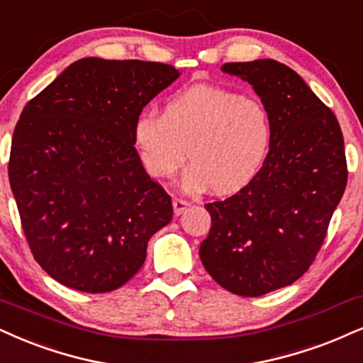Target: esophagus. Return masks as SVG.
Instances as JSON below:
<instances>
[{
	"label": "esophagus",
	"mask_w": 363,
	"mask_h": 363,
	"mask_svg": "<svg viewBox=\"0 0 363 363\" xmlns=\"http://www.w3.org/2000/svg\"><path fill=\"white\" fill-rule=\"evenodd\" d=\"M190 207V203L186 202V200H182V199H174L173 200V210H174V216H182L183 212H185L186 208Z\"/></svg>",
	"instance_id": "obj_1"
}]
</instances>
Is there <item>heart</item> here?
Segmentation results:
<instances>
[{
  "instance_id": "heart-1",
  "label": "heart",
  "mask_w": 363,
  "mask_h": 363,
  "mask_svg": "<svg viewBox=\"0 0 363 363\" xmlns=\"http://www.w3.org/2000/svg\"><path fill=\"white\" fill-rule=\"evenodd\" d=\"M143 167L172 178L190 156L185 185L234 194L264 167L272 143L267 107L254 97L217 86H195L172 97L164 113L145 111L133 126Z\"/></svg>"
}]
</instances>
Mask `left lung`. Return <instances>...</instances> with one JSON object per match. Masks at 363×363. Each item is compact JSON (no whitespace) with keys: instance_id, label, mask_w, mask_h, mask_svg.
Instances as JSON below:
<instances>
[{"instance_id":"obj_1","label":"left lung","mask_w":363,"mask_h":363,"mask_svg":"<svg viewBox=\"0 0 363 363\" xmlns=\"http://www.w3.org/2000/svg\"><path fill=\"white\" fill-rule=\"evenodd\" d=\"M222 72L252 86L272 121L264 167L249 185L205 205L203 267L239 296H262L299 279L323 244L347 186L343 134L332 109L288 65L262 58Z\"/></svg>"}]
</instances>
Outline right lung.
<instances>
[{"mask_svg": "<svg viewBox=\"0 0 363 363\" xmlns=\"http://www.w3.org/2000/svg\"><path fill=\"white\" fill-rule=\"evenodd\" d=\"M180 77L173 65L89 57L25 106L10 174L31 254L60 284L107 293L141 269L172 199L143 168L133 126Z\"/></svg>", "mask_w": 363, "mask_h": 363, "instance_id": "1", "label": "right lung"}]
</instances>
